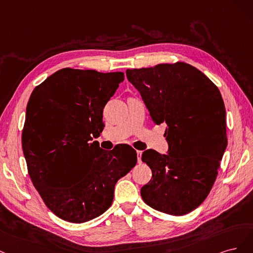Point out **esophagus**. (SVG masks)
<instances>
[{"label":"esophagus","mask_w":253,"mask_h":253,"mask_svg":"<svg viewBox=\"0 0 253 253\" xmlns=\"http://www.w3.org/2000/svg\"><path fill=\"white\" fill-rule=\"evenodd\" d=\"M142 153H143V151L136 150V156H137V162L138 163H142Z\"/></svg>","instance_id":"esophagus-1"}]
</instances>
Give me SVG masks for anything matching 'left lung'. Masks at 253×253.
I'll list each match as a JSON object with an SVG mask.
<instances>
[{
	"mask_svg": "<svg viewBox=\"0 0 253 253\" xmlns=\"http://www.w3.org/2000/svg\"><path fill=\"white\" fill-rule=\"evenodd\" d=\"M154 124L167 125L168 154L148 149L142 161L151 180L141 195L151 208L184 215L205 201L227 147L226 110L218 88L189 64L127 69Z\"/></svg>",
	"mask_w": 253,
	"mask_h": 253,
	"instance_id": "1",
	"label": "left lung"
}]
</instances>
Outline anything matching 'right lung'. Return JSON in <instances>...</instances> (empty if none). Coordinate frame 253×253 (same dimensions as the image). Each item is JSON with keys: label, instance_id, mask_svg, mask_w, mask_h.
I'll list each match as a JSON object with an SVG mask.
<instances>
[{"label": "right lung", "instance_id": "obj_1", "mask_svg": "<svg viewBox=\"0 0 253 253\" xmlns=\"http://www.w3.org/2000/svg\"><path fill=\"white\" fill-rule=\"evenodd\" d=\"M123 72L63 68L32 91L22 132L28 174L60 218L85 223L112 204L115 186L136 164L130 146L100 148L103 109Z\"/></svg>", "mask_w": 253, "mask_h": 253}]
</instances>
